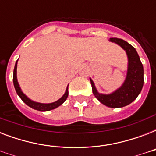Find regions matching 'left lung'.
<instances>
[{
	"instance_id": "8db88e82",
	"label": "left lung",
	"mask_w": 156,
	"mask_h": 156,
	"mask_svg": "<svg viewBox=\"0 0 156 156\" xmlns=\"http://www.w3.org/2000/svg\"><path fill=\"white\" fill-rule=\"evenodd\" d=\"M110 41L120 45L126 50L129 65L127 76L123 85L110 95L100 94L96 90L93 81L90 80L92 92L95 98L109 108H122L131 104L140 94L143 87V66L134 48L125 40L118 38H110Z\"/></svg>"
}]
</instances>
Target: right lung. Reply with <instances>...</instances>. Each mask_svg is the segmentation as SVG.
<instances>
[{
    "label": "right lung",
    "mask_w": 156,
    "mask_h": 156,
    "mask_svg": "<svg viewBox=\"0 0 156 156\" xmlns=\"http://www.w3.org/2000/svg\"><path fill=\"white\" fill-rule=\"evenodd\" d=\"M17 63H18V61H16L15 66H14V69H13V85H14V88H15L17 94L19 95V97L22 99V100H23V102L25 103L27 105H28V106L30 107V108H32L35 109V110H38V111H49V110H52V109L56 108L59 107L66 101L69 95L68 87L66 88V93L64 94L63 96H62L60 100H58L57 101H56V102L54 103H51V104H41V103L34 102L32 100H30V99H28V98L23 94V91L21 90L20 87H19V85H18V80H17Z\"/></svg>",
    "instance_id": "add662e5"
}]
</instances>
